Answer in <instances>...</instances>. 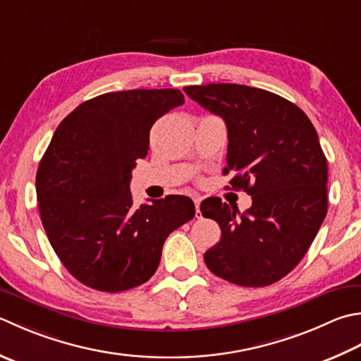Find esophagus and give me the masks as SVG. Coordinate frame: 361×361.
I'll return each instance as SVG.
<instances>
[{
  "mask_svg": "<svg viewBox=\"0 0 361 361\" xmlns=\"http://www.w3.org/2000/svg\"><path fill=\"white\" fill-rule=\"evenodd\" d=\"M200 202H202L200 197H194V204H195V216H197V217H200V216H202V214H200Z\"/></svg>",
  "mask_w": 361,
  "mask_h": 361,
  "instance_id": "obj_1",
  "label": "esophagus"
}]
</instances>
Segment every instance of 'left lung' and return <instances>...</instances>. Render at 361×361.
Listing matches in <instances>:
<instances>
[{"mask_svg":"<svg viewBox=\"0 0 361 361\" xmlns=\"http://www.w3.org/2000/svg\"><path fill=\"white\" fill-rule=\"evenodd\" d=\"M185 92L225 120L224 173L235 172L231 189L252 195L244 213L219 197L202 202V214L222 231L204 263L230 283L272 285L305 257L327 214V158L314 126L294 103L263 89L219 82Z\"/></svg>","mask_w":361,"mask_h":361,"instance_id":"1","label":"left lung"}]
</instances>
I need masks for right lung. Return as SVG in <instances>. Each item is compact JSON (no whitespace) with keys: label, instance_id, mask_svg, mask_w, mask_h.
Returning a JSON list of instances; mask_svg holds the SVG:
<instances>
[{"label":"right lung","instance_id":"add662e5","mask_svg":"<svg viewBox=\"0 0 361 361\" xmlns=\"http://www.w3.org/2000/svg\"><path fill=\"white\" fill-rule=\"evenodd\" d=\"M183 103L178 89L109 92L81 103L54 131L35 175L40 219L61 263L82 285L120 293L145 283L167 236L194 217L189 197L136 208L130 192L153 123Z\"/></svg>","mask_w":361,"mask_h":361}]
</instances>
